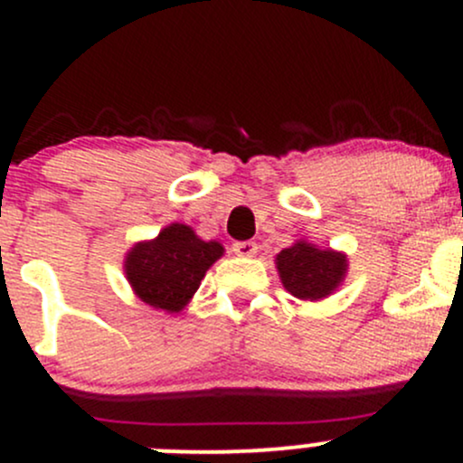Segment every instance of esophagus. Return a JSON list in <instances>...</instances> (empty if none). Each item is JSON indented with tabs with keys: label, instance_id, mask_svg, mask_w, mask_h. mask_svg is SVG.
Masks as SVG:
<instances>
[{
	"label": "esophagus",
	"instance_id": "obj_1",
	"mask_svg": "<svg viewBox=\"0 0 463 463\" xmlns=\"http://www.w3.org/2000/svg\"><path fill=\"white\" fill-rule=\"evenodd\" d=\"M232 252L237 257H252L257 252V244L255 241H237V244H232Z\"/></svg>",
	"mask_w": 463,
	"mask_h": 463
}]
</instances>
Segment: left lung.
Returning a JSON list of instances; mask_svg holds the SVG:
<instances>
[{"mask_svg": "<svg viewBox=\"0 0 463 463\" xmlns=\"http://www.w3.org/2000/svg\"><path fill=\"white\" fill-rule=\"evenodd\" d=\"M277 272L290 295L301 301H321L344 284L348 275V255L308 240H297L275 257Z\"/></svg>", "mask_w": 463, "mask_h": 463, "instance_id": "1", "label": "left lung"}]
</instances>
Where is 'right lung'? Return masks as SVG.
Returning a JSON list of instances; mask_svg holds the SVG:
<instances>
[{
    "label": "right lung",
    "instance_id": "right-lung-1",
    "mask_svg": "<svg viewBox=\"0 0 463 463\" xmlns=\"http://www.w3.org/2000/svg\"><path fill=\"white\" fill-rule=\"evenodd\" d=\"M222 257L219 241H203L193 226L173 222L153 240L133 244L124 257V275L144 304L175 315L191 304L206 270Z\"/></svg>",
    "mask_w": 463,
    "mask_h": 463
}]
</instances>
